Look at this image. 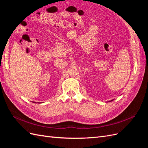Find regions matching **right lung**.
<instances>
[{
  "label": "right lung",
  "instance_id": "add662e5",
  "mask_svg": "<svg viewBox=\"0 0 148 148\" xmlns=\"http://www.w3.org/2000/svg\"><path fill=\"white\" fill-rule=\"evenodd\" d=\"M34 103H36V102H34Z\"/></svg>",
  "mask_w": 148,
  "mask_h": 148
}]
</instances>
